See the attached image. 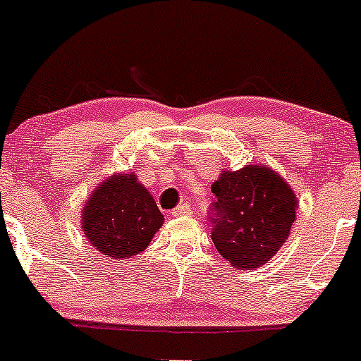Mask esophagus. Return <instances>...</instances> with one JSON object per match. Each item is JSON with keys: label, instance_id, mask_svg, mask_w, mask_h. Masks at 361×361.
Listing matches in <instances>:
<instances>
[{"label": "esophagus", "instance_id": "esophagus-1", "mask_svg": "<svg viewBox=\"0 0 361 361\" xmlns=\"http://www.w3.org/2000/svg\"><path fill=\"white\" fill-rule=\"evenodd\" d=\"M188 211H190L188 204H181V205H178V207H176V209H173V216H174V217H181V216H187V214H188Z\"/></svg>", "mask_w": 361, "mask_h": 361}]
</instances>
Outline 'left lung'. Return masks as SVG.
<instances>
[{
    "instance_id": "obj_1",
    "label": "left lung",
    "mask_w": 361,
    "mask_h": 361,
    "mask_svg": "<svg viewBox=\"0 0 361 361\" xmlns=\"http://www.w3.org/2000/svg\"><path fill=\"white\" fill-rule=\"evenodd\" d=\"M212 241L236 269L260 267L279 252L296 219V200L288 181L267 166L223 171L214 181Z\"/></svg>"
}]
</instances>
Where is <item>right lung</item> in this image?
<instances>
[{"mask_svg":"<svg viewBox=\"0 0 361 361\" xmlns=\"http://www.w3.org/2000/svg\"><path fill=\"white\" fill-rule=\"evenodd\" d=\"M162 223L156 200L133 173L106 178L82 212V229L90 245L116 260L144 252Z\"/></svg>","mask_w":361,"mask_h":361,"instance_id":"1","label":"right lung"}]
</instances>
